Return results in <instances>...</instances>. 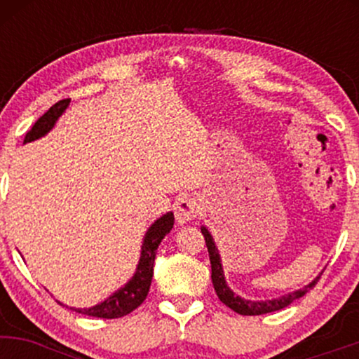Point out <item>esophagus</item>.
I'll list each match as a JSON object with an SVG mask.
<instances>
[{"instance_id": "1", "label": "esophagus", "mask_w": 359, "mask_h": 359, "mask_svg": "<svg viewBox=\"0 0 359 359\" xmlns=\"http://www.w3.org/2000/svg\"><path fill=\"white\" fill-rule=\"evenodd\" d=\"M174 212H175V219L179 221V224H187L196 219L201 212V205L197 203L194 197H180L174 205Z\"/></svg>"}]
</instances>
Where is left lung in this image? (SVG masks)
Instances as JSON below:
<instances>
[{
    "label": "left lung",
    "mask_w": 359,
    "mask_h": 359,
    "mask_svg": "<svg viewBox=\"0 0 359 359\" xmlns=\"http://www.w3.org/2000/svg\"><path fill=\"white\" fill-rule=\"evenodd\" d=\"M201 231L204 234V240H205V246H208L209 251V259H211V278H212V285L214 290H216L217 297L222 304H226L229 309H233L234 312L241 316H262V314H269V312H275L280 311V309L290 306L294 300H297L300 297L307 294L312 287L316 285L317 280L319 277H316L312 280L311 283H307L306 287L299 288V290L290 292V294L282 295L278 299H271V300H248V299H243L240 295H236L231 288L228 287L226 283V277H224V271H222V263H221V255L217 251L216 243L212 240V234L209 233V229L203 226Z\"/></svg>",
    "instance_id": "8db88e82"
}]
</instances>
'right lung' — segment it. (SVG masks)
Listing matches in <instances>:
<instances>
[{"label": "right lung", "mask_w": 359, "mask_h": 359, "mask_svg": "<svg viewBox=\"0 0 359 359\" xmlns=\"http://www.w3.org/2000/svg\"><path fill=\"white\" fill-rule=\"evenodd\" d=\"M71 100H62L52 106L43 116L36 119L34 126L28 130V133L25 135L23 143L35 142V140L45 137L48 131L55 126L57 119H59L64 111L67 109ZM174 228V212H167L163 216H160L150 228L147 229L145 238L142 243V253H140V259L137 270H135L133 277H131L121 288H118L114 294H111L108 299L102 300L101 304L88 307V309H76L71 307V311L79 312V314L90 316V317H102V319H118L130 312H133L143 300L147 299L148 290H150L151 277H154V263H155V255L158 250V245L162 243L163 238L170 233V229ZM60 306L64 304L59 302ZM67 307V306H65Z\"/></svg>", "instance_id": "right-lung-1"}]
</instances>
